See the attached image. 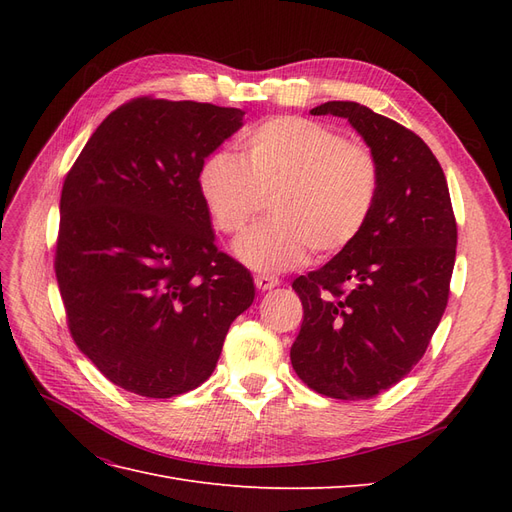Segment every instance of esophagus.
I'll return each mask as SVG.
<instances>
[{"mask_svg": "<svg viewBox=\"0 0 512 512\" xmlns=\"http://www.w3.org/2000/svg\"><path fill=\"white\" fill-rule=\"evenodd\" d=\"M254 284H256V288L258 290H271V288H275L277 284H280V280H277V277H273V275H256L254 277Z\"/></svg>", "mask_w": 512, "mask_h": 512, "instance_id": "1", "label": "esophagus"}]
</instances>
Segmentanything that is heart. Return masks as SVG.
Listing matches in <instances>:
<instances>
[{
    "label": "heart",
    "instance_id": "heart-1",
    "mask_svg": "<svg viewBox=\"0 0 512 512\" xmlns=\"http://www.w3.org/2000/svg\"><path fill=\"white\" fill-rule=\"evenodd\" d=\"M200 194L224 235H239L271 196L273 218L235 243V256L262 273L344 252L361 237L380 192L367 147L324 123L273 117L243 136L241 158L215 151L200 166Z\"/></svg>",
    "mask_w": 512,
    "mask_h": 512
}]
</instances>
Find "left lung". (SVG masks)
<instances>
[{
  "label": "left lung",
  "mask_w": 512,
  "mask_h": 512,
  "mask_svg": "<svg viewBox=\"0 0 512 512\" xmlns=\"http://www.w3.org/2000/svg\"><path fill=\"white\" fill-rule=\"evenodd\" d=\"M309 113L350 121L378 160L380 192L361 237L292 282L303 324L290 361L320 395L371 399L421 361L446 309L457 250L451 194L423 138L397 121L356 102Z\"/></svg>",
  "instance_id": "8db88e82"
}]
</instances>
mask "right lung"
<instances>
[{
  "instance_id": "right-lung-1",
  "label": "right lung",
  "mask_w": 512,
  "mask_h": 512,
  "mask_svg": "<svg viewBox=\"0 0 512 512\" xmlns=\"http://www.w3.org/2000/svg\"><path fill=\"white\" fill-rule=\"evenodd\" d=\"M241 108L136 98L108 115L66 175L55 275L79 350L113 384L166 399L203 384L254 301L215 247L198 173Z\"/></svg>"
}]
</instances>
